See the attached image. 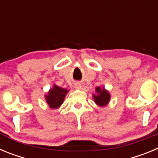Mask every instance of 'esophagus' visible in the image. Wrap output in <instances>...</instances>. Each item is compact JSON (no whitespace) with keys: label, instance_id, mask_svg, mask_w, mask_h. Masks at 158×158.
Masks as SVG:
<instances>
[{"label":"esophagus","instance_id":"34e87169","mask_svg":"<svg viewBox=\"0 0 158 158\" xmlns=\"http://www.w3.org/2000/svg\"><path fill=\"white\" fill-rule=\"evenodd\" d=\"M74 88H75V89H81V85L80 83H75L74 84Z\"/></svg>","mask_w":158,"mask_h":158}]
</instances>
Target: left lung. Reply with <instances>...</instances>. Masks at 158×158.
<instances>
[{
  "instance_id": "8db88e82",
  "label": "left lung",
  "mask_w": 158,
  "mask_h": 158,
  "mask_svg": "<svg viewBox=\"0 0 158 158\" xmlns=\"http://www.w3.org/2000/svg\"><path fill=\"white\" fill-rule=\"evenodd\" d=\"M96 92L98 93V95H93L96 104L99 106L106 105L110 100V94L108 92L106 91L104 89H101L100 87L96 88Z\"/></svg>"
}]
</instances>
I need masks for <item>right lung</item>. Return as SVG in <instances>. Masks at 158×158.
I'll return each instance as SVG.
<instances>
[{"mask_svg": "<svg viewBox=\"0 0 158 158\" xmlns=\"http://www.w3.org/2000/svg\"><path fill=\"white\" fill-rule=\"evenodd\" d=\"M68 93L67 89H64L57 85L49 91L48 95H46V100L47 104L51 108H57L62 104L65 94Z\"/></svg>", "mask_w": 158, "mask_h": 158, "instance_id": "obj_1", "label": "right lung"}]
</instances>
